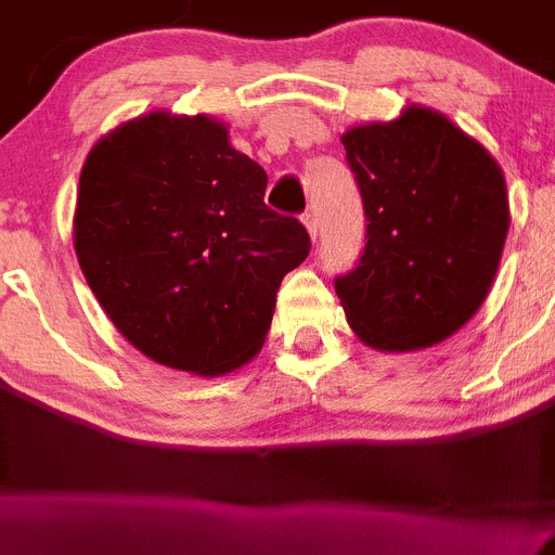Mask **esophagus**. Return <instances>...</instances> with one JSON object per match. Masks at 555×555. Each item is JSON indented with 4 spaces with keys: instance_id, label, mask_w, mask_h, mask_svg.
Listing matches in <instances>:
<instances>
[{
    "instance_id": "obj_1",
    "label": "esophagus",
    "mask_w": 555,
    "mask_h": 555,
    "mask_svg": "<svg viewBox=\"0 0 555 555\" xmlns=\"http://www.w3.org/2000/svg\"><path fill=\"white\" fill-rule=\"evenodd\" d=\"M301 222H304V228H307L309 235H312V237H318V232H320L318 214H314V211H304V214H301Z\"/></svg>"
}]
</instances>
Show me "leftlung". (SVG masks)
<instances>
[{"label": "left lung", "mask_w": 555, "mask_h": 555, "mask_svg": "<svg viewBox=\"0 0 555 555\" xmlns=\"http://www.w3.org/2000/svg\"><path fill=\"white\" fill-rule=\"evenodd\" d=\"M341 142L367 219L360 261L333 280L349 325L375 349L431 347L490 294L511 224L503 171L421 105Z\"/></svg>", "instance_id": "left-lung-1"}]
</instances>
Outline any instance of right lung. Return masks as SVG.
<instances>
[{"label": "right lung", "mask_w": 555, "mask_h": 555, "mask_svg": "<svg viewBox=\"0 0 555 555\" xmlns=\"http://www.w3.org/2000/svg\"><path fill=\"white\" fill-rule=\"evenodd\" d=\"M267 171L206 116L145 113L89 151L74 243L89 288L160 365L222 375L270 331L283 278L312 241L264 204Z\"/></svg>", "instance_id": "add662e5"}]
</instances>
